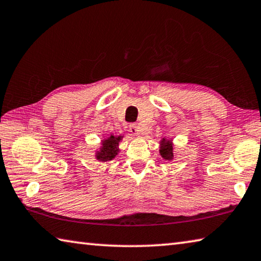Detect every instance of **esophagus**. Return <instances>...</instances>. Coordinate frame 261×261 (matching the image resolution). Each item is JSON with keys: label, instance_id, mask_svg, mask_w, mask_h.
<instances>
[{"label": "esophagus", "instance_id": "esophagus-1", "mask_svg": "<svg viewBox=\"0 0 261 261\" xmlns=\"http://www.w3.org/2000/svg\"><path fill=\"white\" fill-rule=\"evenodd\" d=\"M129 132L132 134H139L140 133V128L136 123H130L129 125Z\"/></svg>", "mask_w": 261, "mask_h": 261}]
</instances>
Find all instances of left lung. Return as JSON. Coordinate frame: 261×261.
<instances>
[{
    "label": "left lung",
    "instance_id": "8db88e82",
    "mask_svg": "<svg viewBox=\"0 0 261 261\" xmlns=\"http://www.w3.org/2000/svg\"><path fill=\"white\" fill-rule=\"evenodd\" d=\"M159 153L165 159V161H172L174 158V152H173V143L171 140L164 139L161 141V148H159Z\"/></svg>",
    "mask_w": 261,
    "mask_h": 261
}]
</instances>
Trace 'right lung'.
<instances>
[{
	"label": "right lung",
	"mask_w": 261,
	"mask_h": 261,
	"mask_svg": "<svg viewBox=\"0 0 261 261\" xmlns=\"http://www.w3.org/2000/svg\"><path fill=\"white\" fill-rule=\"evenodd\" d=\"M122 139V136L111 135L108 139L102 141V147L99 148V151L96 152L95 158L99 162H109L117 156L119 152L118 144Z\"/></svg>",
	"instance_id": "right-lung-1"
}]
</instances>
